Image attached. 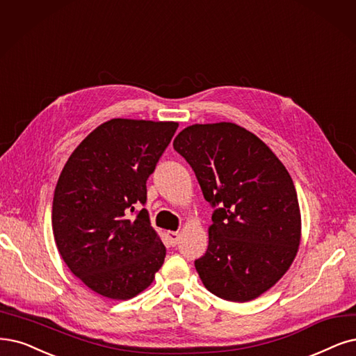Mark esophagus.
Here are the masks:
<instances>
[{
	"mask_svg": "<svg viewBox=\"0 0 356 356\" xmlns=\"http://www.w3.org/2000/svg\"><path fill=\"white\" fill-rule=\"evenodd\" d=\"M167 238H168V241H170V243L171 245H177V242H179V238H180V234H179V232H167Z\"/></svg>",
	"mask_w": 356,
	"mask_h": 356,
	"instance_id": "34e87169",
	"label": "esophagus"
}]
</instances>
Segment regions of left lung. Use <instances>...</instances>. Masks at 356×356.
Returning <instances> with one entry per match:
<instances>
[{
  "instance_id": "1",
  "label": "left lung",
  "mask_w": 356,
  "mask_h": 356,
  "mask_svg": "<svg viewBox=\"0 0 356 356\" xmlns=\"http://www.w3.org/2000/svg\"><path fill=\"white\" fill-rule=\"evenodd\" d=\"M173 147L195 171L204 198L221 204L207 252L195 261L204 286L230 302L261 296L286 274L300 243L291 175L252 131L229 122L188 126Z\"/></svg>"
}]
</instances>
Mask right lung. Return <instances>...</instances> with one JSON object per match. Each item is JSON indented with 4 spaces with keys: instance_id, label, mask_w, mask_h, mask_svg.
Listing matches in <instances>:
<instances>
[{
    "instance_id": "add662e5",
    "label": "right lung",
    "mask_w": 356,
    "mask_h": 356,
    "mask_svg": "<svg viewBox=\"0 0 356 356\" xmlns=\"http://www.w3.org/2000/svg\"><path fill=\"white\" fill-rule=\"evenodd\" d=\"M179 123L111 118L79 143L58 177L52 233L70 271L95 293L126 300L143 292L165 246L142 208L147 180Z\"/></svg>"
}]
</instances>
